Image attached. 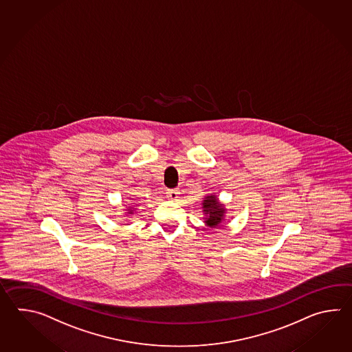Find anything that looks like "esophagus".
<instances>
[{"instance_id":"esophagus-1","label":"esophagus","mask_w":352,"mask_h":352,"mask_svg":"<svg viewBox=\"0 0 352 352\" xmlns=\"http://www.w3.org/2000/svg\"><path fill=\"white\" fill-rule=\"evenodd\" d=\"M179 190L177 188H173V190H167L166 191V196L170 199V200H176L179 197Z\"/></svg>"}]
</instances>
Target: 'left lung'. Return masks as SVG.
Masks as SVG:
<instances>
[{
  "instance_id": "1",
  "label": "left lung",
  "mask_w": 352,
  "mask_h": 352,
  "mask_svg": "<svg viewBox=\"0 0 352 352\" xmlns=\"http://www.w3.org/2000/svg\"><path fill=\"white\" fill-rule=\"evenodd\" d=\"M202 205H204L202 208H204L205 214H208L206 221H205L206 224L211 228H215L223 221L225 209L221 204L217 202L214 196H208L202 202Z\"/></svg>"
}]
</instances>
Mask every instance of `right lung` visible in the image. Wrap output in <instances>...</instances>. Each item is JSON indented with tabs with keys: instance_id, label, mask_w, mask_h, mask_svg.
Listing matches in <instances>:
<instances>
[{
	"instance_id": "1",
	"label": "right lung",
	"mask_w": 352,
	"mask_h": 352,
	"mask_svg": "<svg viewBox=\"0 0 352 352\" xmlns=\"http://www.w3.org/2000/svg\"><path fill=\"white\" fill-rule=\"evenodd\" d=\"M129 214H132V211H131V212H129Z\"/></svg>"
}]
</instances>
